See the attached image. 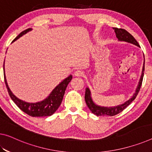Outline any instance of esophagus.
Wrapping results in <instances>:
<instances>
[{
	"instance_id": "34e87169",
	"label": "esophagus",
	"mask_w": 152,
	"mask_h": 152,
	"mask_svg": "<svg viewBox=\"0 0 152 152\" xmlns=\"http://www.w3.org/2000/svg\"><path fill=\"white\" fill-rule=\"evenodd\" d=\"M74 75L75 77H81L83 75V73L82 71H79V70H77V71H76L75 72Z\"/></svg>"
}]
</instances>
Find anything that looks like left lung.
I'll return each mask as SVG.
<instances>
[{"instance_id": "8db88e82", "label": "left lung", "mask_w": 152, "mask_h": 152, "mask_svg": "<svg viewBox=\"0 0 152 152\" xmlns=\"http://www.w3.org/2000/svg\"><path fill=\"white\" fill-rule=\"evenodd\" d=\"M114 29V31L115 32L116 37L118 38L119 41H123L126 42L128 43H131L133 45H136L140 48V45H139L138 42L137 41L134 37H133L129 32H127L126 30L122 28H113ZM144 57V54H143ZM144 70H145V58H144V62H143V69H142V73L141 77L139 81L138 85L137 86L135 92L131 97L129 99L127 100L126 101L123 102L122 104H118L116 106H112V107H106V106H100L99 104H96L94 100H93L92 98V94H91V91L90 88L87 87L86 88V92H85V100L87 104L88 108L90 110L92 111V113L97 116H113L118 114L120 112H122L124 109L129 105L131 102L135 99L137 97V94L141 88L142 81H143V78L144 75Z\"/></svg>"}]
</instances>
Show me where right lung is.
<instances>
[{"instance_id":"1","label":"right lung","mask_w":152,"mask_h":152,"mask_svg":"<svg viewBox=\"0 0 152 152\" xmlns=\"http://www.w3.org/2000/svg\"><path fill=\"white\" fill-rule=\"evenodd\" d=\"M32 30V28H28L24 30L14 39L12 43L28 32L31 31ZM3 71L4 82H5V85L11 99L21 110L32 117H46L53 115L57 111L58 107L61 104L67 86L73 78V76L71 75L65 78L64 80H62L58 85L56 86L54 89H53L48 96H47L45 99L35 102H28L18 99L11 92L8 86L5 71H4V62L3 64Z\"/></svg>"}]
</instances>
